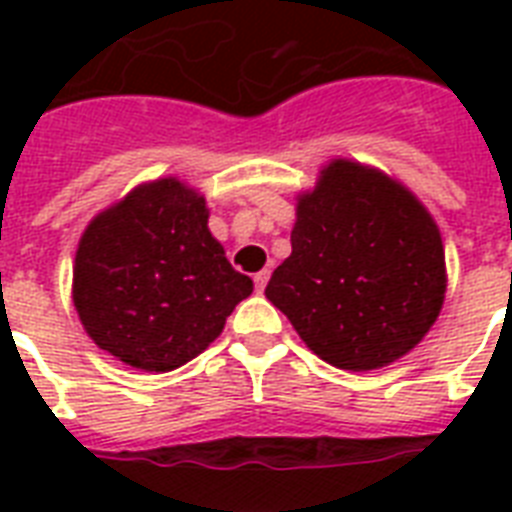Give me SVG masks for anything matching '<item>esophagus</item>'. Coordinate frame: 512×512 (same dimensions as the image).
Returning <instances> with one entry per match:
<instances>
[{
  "label": "esophagus",
  "instance_id": "obj_1",
  "mask_svg": "<svg viewBox=\"0 0 512 512\" xmlns=\"http://www.w3.org/2000/svg\"><path fill=\"white\" fill-rule=\"evenodd\" d=\"M268 276H271V271H257L255 273V287L265 289V284H268Z\"/></svg>",
  "mask_w": 512,
  "mask_h": 512
}]
</instances>
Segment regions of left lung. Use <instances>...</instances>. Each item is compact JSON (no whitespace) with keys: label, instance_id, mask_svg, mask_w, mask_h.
Returning <instances> with one entry per match:
<instances>
[{"label":"left lung","instance_id":"left-lung-1","mask_svg":"<svg viewBox=\"0 0 512 512\" xmlns=\"http://www.w3.org/2000/svg\"><path fill=\"white\" fill-rule=\"evenodd\" d=\"M444 244L404 185L332 162L297 204L292 255L265 295L319 358L366 372L425 337L444 305Z\"/></svg>","mask_w":512,"mask_h":512}]
</instances>
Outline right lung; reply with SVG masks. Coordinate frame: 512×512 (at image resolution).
<instances>
[{
	"label": "right lung",
	"mask_w": 512,
	"mask_h": 512,
	"mask_svg": "<svg viewBox=\"0 0 512 512\" xmlns=\"http://www.w3.org/2000/svg\"><path fill=\"white\" fill-rule=\"evenodd\" d=\"M207 217L199 193L167 177L87 225L74 305L98 348L135 369L170 372L223 332L255 287L228 263Z\"/></svg>",
	"instance_id": "obj_1"
}]
</instances>
